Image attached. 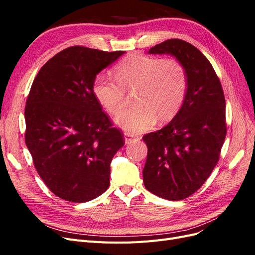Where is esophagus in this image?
Returning <instances> with one entry per match:
<instances>
[{"label":"esophagus","mask_w":255,"mask_h":255,"mask_svg":"<svg viewBox=\"0 0 255 255\" xmlns=\"http://www.w3.org/2000/svg\"><path fill=\"white\" fill-rule=\"evenodd\" d=\"M134 139H135V138H134L132 135H129V134H126V135H125V141H126L127 144L130 143Z\"/></svg>","instance_id":"esophagus-1"}]
</instances>
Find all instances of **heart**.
<instances>
[{
  "mask_svg": "<svg viewBox=\"0 0 255 255\" xmlns=\"http://www.w3.org/2000/svg\"><path fill=\"white\" fill-rule=\"evenodd\" d=\"M115 79L97 75L92 91L107 112L118 114L127 92H135L137 104L120 113L116 122L129 134L151 128L157 120L168 121L179 113L187 91L186 69L175 58L161 59L140 53L130 54L115 68Z\"/></svg>",
  "mask_w": 255,
  "mask_h": 255,
  "instance_id": "heart-1",
  "label": "heart"
}]
</instances>
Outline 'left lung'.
<instances>
[{
  "mask_svg": "<svg viewBox=\"0 0 255 255\" xmlns=\"http://www.w3.org/2000/svg\"><path fill=\"white\" fill-rule=\"evenodd\" d=\"M149 54H170L187 73L179 113L166 127L142 137L148 146L142 170L145 188L179 201L195 194L218 163L227 135L226 99L213 66L192 44L168 39Z\"/></svg>",
  "mask_w": 255,
  "mask_h": 255,
  "instance_id": "8db88e82",
  "label": "left lung"
}]
</instances>
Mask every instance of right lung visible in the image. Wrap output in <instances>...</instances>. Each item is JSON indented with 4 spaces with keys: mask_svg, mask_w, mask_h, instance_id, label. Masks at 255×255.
I'll list each match as a JSON object with an SVG mask.
<instances>
[{
    "mask_svg": "<svg viewBox=\"0 0 255 255\" xmlns=\"http://www.w3.org/2000/svg\"><path fill=\"white\" fill-rule=\"evenodd\" d=\"M123 53L67 48L42 66L30 87L25 143L44 184L66 201H90L110 186L111 161L125 137L102 111L92 83Z\"/></svg>",
    "mask_w": 255,
    "mask_h": 255,
    "instance_id": "add662e5",
    "label": "right lung"
}]
</instances>
